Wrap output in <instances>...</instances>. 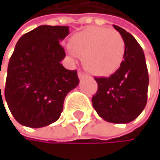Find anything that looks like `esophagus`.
Masks as SVG:
<instances>
[{"label": "esophagus", "instance_id": "34e87169", "mask_svg": "<svg viewBox=\"0 0 160 160\" xmlns=\"http://www.w3.org/2000/svg\"><path fill=\"white\" fill-rule=\"evenodd\" d=\"M78 78L81 79V78H83L84 77H86V74H84V73H83V72H82V71H78Z\"/></svg>", "mask_w": 160, "mask_h": 160}]
</instances>
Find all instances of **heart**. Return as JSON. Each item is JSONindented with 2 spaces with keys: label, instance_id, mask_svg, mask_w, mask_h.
I'll return each mask as SVG.
<instances>
[{
  "label": "heart",
  "instance_id": "heart-1",
  "mask_svg": "<svg viewBox=\"0 0 160 160\" xmlns=\"http://www.w3.org/2000/svg\"><path fill=\"white\" fill-rule=\"evenodd\" d=\"M125 48L122 35L107 28H87L70 39V52L82 58L84 68L99 77L110 76L120 68Z\"/></svg>",
  "mask_w": 160,
  "mask_h": 160
}]
</instances>
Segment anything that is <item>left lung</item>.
<instances>
[{"label":"left lung","instance_id":"1","mask_svg":"<svg viewBox=\"0 0 160 160\" xmlns=\"http://www.w3.org/2000/svg\"><path fill=\"white\" fill-rule=\"evenodd\" d=\"M113 27L125 41L124 60L110 77L95 78L98 91L92 98V104L103 120L127 124L137 118L146 107L149 75L138 42L124 28Z\"/></svg>","mask_w":160,"mask_h":160}]
</instances>
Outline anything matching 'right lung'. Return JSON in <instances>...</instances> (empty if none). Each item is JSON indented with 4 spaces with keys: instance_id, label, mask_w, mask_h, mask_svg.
Returning <instances> with one entry per match:
<instances>
[{
    "instance_id": "obj_1",
    "label": "right lung",
    "mask_w": 160,
    "mask_h": 160,
    "mask_svg": "<svg viewBox=\"0 0 160 160\" xmlns=\"http://www.w3.org/2000/svg\"><path fill=\"white\" fill-rule=\"evenodd\" d=\"M68 34L69 27L45 25L18 40L9 59L3 96L21 125L42 128L58 121L66 95L78 86L77 71L61 64L65 52L59 42Z\"/></svg>"
}]
</instances>
